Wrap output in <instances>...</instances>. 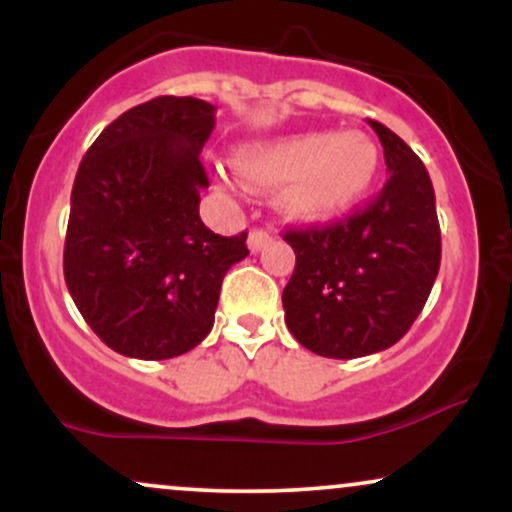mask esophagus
Instances as JSON below:
<instances>
[{
	"mask_svg": "<svg viewBox=\"0 0 512 512\" xmlns=\"http://www.w3.org/2000/svg\"><path fill=\"white\" fill-rule=\"evenodd\" d=\"M267 243H269V231H267V228H252L250 236H248V248L252 252H257V250H262Z\"/></svg>",
	"mask_w": 512,
	"mask_h": 512,
	"instance_id": "1",
	"label": "esophagus"
}]
</instances>
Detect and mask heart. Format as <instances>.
Listing matches in <instances>:
<instances>
[{
  "mask_svg": "<svg viewBox=\"0 0 512 512\" xmlns=\"http://www.w3.org/2000/svg\"><path fill=\"white\" fill-rule=\"evenodd\" d=\"M238 170L250 185L279 187V202L301 219H330L368 192L378 146L363 132H308L243 146Z\"/></svg>",
  "mask_w": 512,
  "mask_h": 512,
  "instance_id": "obj_1",
  "label": "heart"
}]
</instances>
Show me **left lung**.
Listing matches in <instances>:
<instances>
[{"label": "left lung", "instance_id": "8db88e82", "mask_svg": "<svg viewBox=\"0 0 512 512\" xmlns=\"http://www.w3.org/2000/svg\"><path fill=\"white\" fill-rule=\"evenodd\" d=\"M385 151L383 192L327 226L291 228L286 327L317 356L358 358L397 344L428 301L440 267L436 195L421 158L368 120Z\"/></svg>", "mask_w": 512, "mask_h": 512}]
</instances>
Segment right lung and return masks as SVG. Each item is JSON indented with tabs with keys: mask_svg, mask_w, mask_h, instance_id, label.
Listing matches in <instances>:
<instances>
[{
	"mask_svg": "<svg viewBox=\"0 0 512 512\" xmlns=\"http://www.w3.org/2000/svg\"><path fill=\"white\" fill-rule=\"evenodd\" d=\"M214 113L192 96L134 105L76 170L64 281L88 327L122 356L195 349L214 327L223 276L248 257V233L223 238L199 219Z\"/></svg>",
	"mask_w": 512,
	"mask_h": 512,
	"instance_id": "add662e5",
	"label": "right lung"
}]
</instances>
